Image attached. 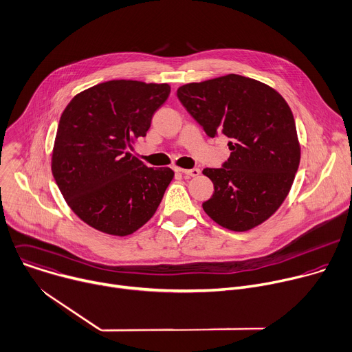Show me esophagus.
I'll return each instance as SVG.
<instances>
[{
    "mask_svg": "<svg viewBox=\"0 0 352 352\" xmlns=\"http://www.w3.org/2000/svg\"><path fill=\"white\" fill-rule=\"evenodd\" d=\"M177 172L183 173L184 176H188V177H194V176H198L199 175V169L198 168H192V169H176Z\"/></svg>",
    "mask_w": 352,
    "mask_h": 352,
    "instance_id": "esophagus-1",
    "label": "esophagus"
}]
</instances>
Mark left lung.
<instances>
[{
    "mask_svg": "<svg viewBox=\"0 0 352 352\" xmlns=\"http://www.w3.org/2000/svg\"><path fill=\"white\" fill-rule=\"evenodd\" d=\"M187 112L209 137H229L230 157L222 168H205L214 194L202 204L218 225L250 230L287 197L300 165L293 112L272 87L240 75H226L177 90Z\"/></svg>",
    "mask_w": 352,
    "mask_h": 352,
    "instance_id": "1",
    "label": "left lung"
}]
</instances>
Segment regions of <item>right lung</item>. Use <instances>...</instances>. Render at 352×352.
Listing matches in <instances>:
<instances>
[{
	"mask_svg": "<svg viewBox=\"0 0 352 352\" xmlns=\"http://www.w3.org/2000/svg\"><path fill=\"white\" fill-rule=\"evenodd\" d=\"M169 85L109 80L67 104L59 119L52 175L74 212L89 226L127 236L147 223L173 179L169 168H148L131 155Z\"/></svg>",
	"mask_w": 352,
	"mask_h": 352,
	"instance_id": "1",
	"label": "right lung"
}]
</instances>
